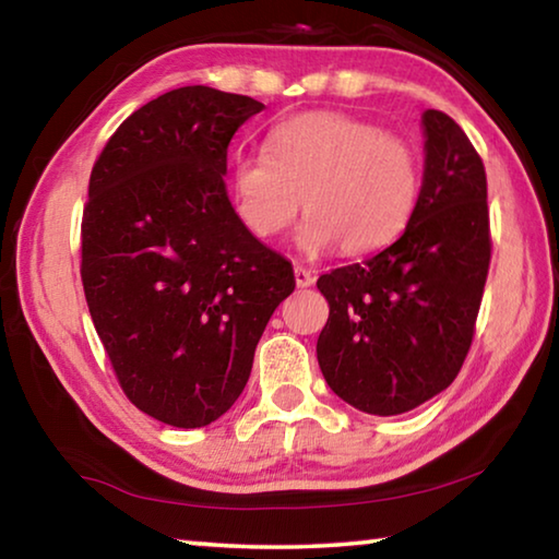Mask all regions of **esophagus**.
<instances>
[{
  "instance_id": "obj_1",
  "label": "esophagus",
  "mask_w": 559,
  "mask_h": 559,
  "mask_svg": "<svg viewBox=\"0 0 559 559\" xmlns=\"http://www.w3.org/2000/svg\"><path fill=\"white\" fill-rule=\"evenodd\" d=\"M293 273H296V286L298 288H308V286H313V283H316V273L306 269V266H296V269H293Z\"/></svg>"
}]
</instances>
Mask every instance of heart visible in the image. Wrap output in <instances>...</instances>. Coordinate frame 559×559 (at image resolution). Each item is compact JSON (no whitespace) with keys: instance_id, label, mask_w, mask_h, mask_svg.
<instances>
[{"instance_id":"heart-1","label":"heart","mask_w":559,"mask_h":559,"mask_svg":"<svg viewBox=\"0 0 559 559\" xmlns=\"http://www.w3.org/2000/svg\"><path fill=\"white\" fill-rule=\"evenodd\" d=\"M419 159L402 138L345 112H306L271 130L266 153H236L229 200L251 236L271 241L310 214L302 251L359 257L392 243L419 197Z\"/></svg>"}]
</instances>
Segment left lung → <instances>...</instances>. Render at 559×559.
Segmentation results:
<instances>
[{"label":"left lung","mask_w":559,"mask_h":559,"mask_svg":"<svg viewBox=\"0 0 559 559\" xmlns=\"http://www.w3.org/2000/svg\"><path fill=\"white\" fill-rule=\"evenodd\" d=\"M424 182L404 234L318 278L330 316L318 365L340 400L394 416L456 380L490 263L484 159L447 112L427 110Z\"/></svg>","instance_id":"1"}]
</instances>
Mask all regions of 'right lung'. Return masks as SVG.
Listing matches in <instances>:
<instances>
[{"label": "right lung", "instance_id": "1", "mask_svg": "<svg viewBox=\"0 0 559 559\" xmlns=\"http://www.w3.org/2000/svg\"><path fill=\"white\" fill-rule=\"evenodd\" d=\"M263 103L185 86L132 112L93 165L81 281L128 400L179 429L239 400L266 323L296 278L243 229L226 150Z\"/></svg>", "mask_w": 559, "mask_h": 559}]
</instances>
